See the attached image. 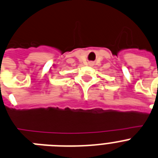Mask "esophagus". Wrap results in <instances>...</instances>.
Segmentation results:
<instances>
[{
    "instance_id": "obj_1",
    "label": "esophagus",
    "mask_w": 158,
    "mask_h": 158,
    "mask_svg": "<svg viewBox=\"0 0 158 158\" xmlns=\"http://www.w3.org/2000/svg\"><path fill=\"white\" fill-rule=\"evenodd\" d=\"M89 66H93V65H94V63H93V62H89Z\"/></svg>"
}]
</instances>
